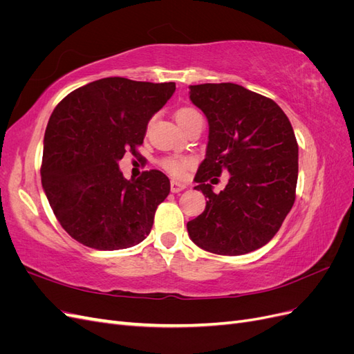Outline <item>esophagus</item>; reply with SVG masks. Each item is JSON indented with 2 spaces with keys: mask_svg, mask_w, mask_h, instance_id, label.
Returning <instances> with one entry per match:
<instances>
[{
  "mask_svg": "<svg viewBox=\"0 0 354 354\" xmlns=\"http://www.w3.org/2000/svg\"><path fill=\"white\" fill-rule=\"evenodd\" d=\"M186 187H187V186L183 185V183H180V181H176V180L171 181V192H173V194H178V192L185 190Z\"/></svg>",
  "mask_w": 354,
  "mask_h": 354,
  "instance_id": "34e87169",
  "label": "esophagus"
}]
</instances>
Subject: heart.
Instances as JSON below:
<instances>
[{
	"label": "heart",
	"instance_id": "heart-1",
	"mask_svg": "<svg viewBox=\"0 0 354 354\" xmlns=\"http://www.w3.org/2000/svg\"><path fill=\"white\" fill-rule=\"evenodd\" d=\"M196 115H199V112L194 108H181L176 112V121L178 125H181L187 120H190L192 116H196ZM162 165L167 171H169L171 174L181 177L192 165V160L187 158H167L162 160Z\"/></svg>",
	"mask_w": 354,
	"mask_h": 354
}]
</instances>
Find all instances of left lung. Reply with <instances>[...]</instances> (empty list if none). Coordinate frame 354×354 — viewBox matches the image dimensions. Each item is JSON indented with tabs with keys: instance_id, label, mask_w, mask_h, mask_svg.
I'll return each mask as SVG.
<instances>
[{
	"instance_id": "left-lung-1",
	"label": "left lung",
	"mask_w": 354,
	"mask_h": 354,
	"mask_svg": "<svg viewBox=\"0 0 354 354\" xmlns=\"http://www.w3.org/2000/svg\"><path fill=\"white\" fill-rule=\"evenodd\" d=\"M190 100L205 113L209 136L196 190L205 211L187 223L190 239L218 255L261 248L281 229L295 201L298 145L285 112L272 99L232 82L190 85ZM223 170L227 189L207 185Z\"/></svg>"
}]
</instances>
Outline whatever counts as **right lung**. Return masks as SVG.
<instances>
[{
	"instance_id": "right-lung-1",
	"label": "right lung",
	"mask_w": 354,
	"mask_h": 354,
	"mask_svg": "<svg viewBox=\"0 0 354 354\" xmlns=\"http://www.w3.org/2000/svg\"><path fill=\"white\" fill-rule=\"evenodd\" d=\"M176 91V82L103 78L69 93L46 128L41 181L71 238L100 251L130 248L151 233L169 194L158 169L127 180L118 167L137 153L147 122Z\"/></svg>"
}]
</instances>
